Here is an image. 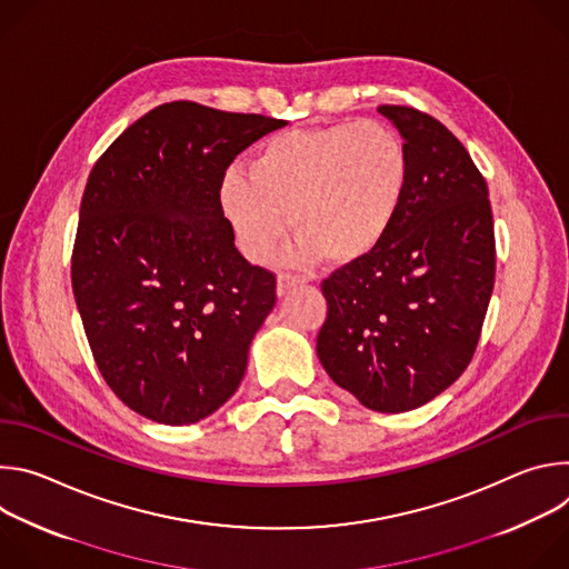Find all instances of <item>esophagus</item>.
<instances>
[{
	"label": "esophagus",
	"instance_id": "obj_1",
	"mask_svg": "<svg viewBox=\"0 0 569 569\" xmlns=\"http://www.w3.org/2000/svg\"><path fill=\"white\" fill-rule=\"evenodd\" d=\"M301 283H303V279H301V277H297V274H288V272H281V274H279V279H277V295H279V297H283V295H288L290 290L299 288Z\"/></svg>",
	"mask_w": 569,
	"mask_h": 569
}]
</instances>
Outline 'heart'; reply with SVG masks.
I'll use <instances>...</instances> for the list:
<instances>
[{
    "mask_svg": "<svg viewBox=\"0 0 569 569\" xmlns=\"http://www.w3.org/2000/svg\"><path fill=\"white\" fill-rule=\"evenodd\" d=\"M410 178L402 137L367 119L272 134L250 157L246 176H224L218 198L252 261L277 252L290 216L297 261L349 268L382 246Z\"/></svg>",
    "mask_w": 569,
    "mask_h": 569,
    "instance_id": "b5f03b06",
    "label": "heart"
}]
</instances>
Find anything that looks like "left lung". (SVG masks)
<instances>
[{
	"label": "left lung",
	"mask_w": 569,
	"mask_h": 569,
	"mask_svg": "<svg viewBox=\"0 0 569 569\" xmlns=\"http://www.w3.org/2000/svg\"><path fill=\"white\" fill-rule=\"evenodd\" d=\"M410 150L408 198L382 246L323 279L317 358L373 412H410L470 365L496 283L489 187L437 119L380 106Z\"/></svg>",
	"instance_id": "left-lung-1"
}]
</instances>
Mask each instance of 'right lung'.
Returning <instances> with one entry per match:
<instances>
[{"instance_id": "1", "label": "right lung", "mask_w": 569, "mask_h": 569, "mask_svg": "<svg viewBox=\"0 0 569 569\" xmlns=\"http://www.w3.org/2000/svg\"><path fill=\"white\" fill-rule=\"evenodd\" d=\"M286 121L191 101L126 128L94 164L71 254V288L97 367L137 415L189 426L238 389L277 301L220 209L238 152Z\"/></svg>"}]
</instances>
